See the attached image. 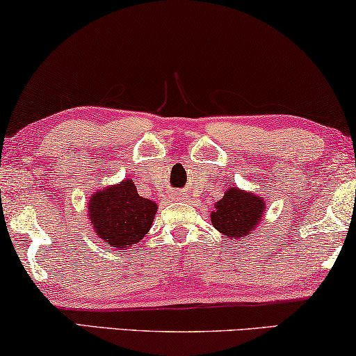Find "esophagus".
Listing matches in <instances>:
<instances>
[{"instance_id":"1","label":"esophagus","mask_w":356,"mask_h":356,"mask_svg":"<svg viewBox=\"0 0 356 356\" xmlns=\"http://www.w3.org/2000/svg\"><path fill=\"white\" fill-rule=\"evenodd\" d=\"M173 197L175 199H183L184 196H183V193H173Z\"/></svg>"}]
</instances>
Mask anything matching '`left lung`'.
<instances>
[{"label": "left lung", "instance_id": "1", "mask_svg": "<svg viewBox=\"0 0 356 356\" xmlns=\"http://www.w3.org/2000/svg\"><path fill=\"white\" fill-rule=\"evenodd\" d=\"M266 201L254 193L230 188L216 204L211 213L212 225L228 240H241L251 235L264 217Z\"/></svg>", "mask_w": 356, "mask_h": 356}]
</instances>
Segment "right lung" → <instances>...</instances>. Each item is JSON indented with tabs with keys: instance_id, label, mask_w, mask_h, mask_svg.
Listing matches in <instances>:
<instances>
[{
	"instance_id": "obj_1",
	"label": "right lung",
	"mask_w": 356,
	"mask_h": 356,
	"mask_svg": "<svg viewBox=\"0 0 356 356\" xmlns=\"http://www.w3.org/2000/svg\"><path fill=\"white\" fill-rule=\"evenodd\" d=\"M87 206L95 235L116 250L143 240L157 213V204L139 196L131 178L92 194Z\"/></svg>"
}]
</instances>
